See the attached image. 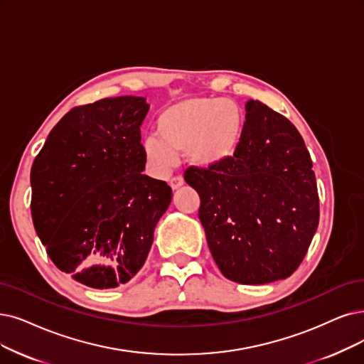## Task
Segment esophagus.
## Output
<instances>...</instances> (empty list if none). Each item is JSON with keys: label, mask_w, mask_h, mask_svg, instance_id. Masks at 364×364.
<instances>
[{"label": "esophagus", "mask_w": 364, "mask_h": 364, "mask_svg": "<svg viewBox=\"0 0 364 364\" xmlns=\"http://www.w3.org/2000/svg\"><path fill=\"white\" fill-rule=\"evenodd\" d=\"M168 183H170L173 190H178V188H181L183 185V178L182 176H173V178H170Z\"/></svg>", "instance_id": "1"}]
</instances>
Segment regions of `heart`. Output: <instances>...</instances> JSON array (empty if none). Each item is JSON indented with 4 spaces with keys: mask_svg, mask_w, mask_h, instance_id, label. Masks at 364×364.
<instances>
[{
    "mask_svg": "<svg viewBox=\"0 0 364 364\" xmlns=\"http://www.w3.org/2000/svg\"><path fill=\"white\" fill-rule=\"evenodd\" d=\"M246 118L239 105L216 97H190L161 110L156 134L143 143L149 163L158 170L170 168L176 155L200 168L220 167L237 155L245 136Z\"/></svg>",
    "mask_w": 364,
    "mask_h": 364,
    "instance_id": "b5f03b06",
    "label": "heart"
}]
</instances>
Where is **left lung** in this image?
<instances>
[{"label": "left lung", "instance_id": "1", "mask_svg": "<svg viewBox=\"0 0 364 364\" xmlns=\"http://www.w3.org/2000/svg\"><path fill=\"white\" fill-rule=\"evenodd\" d=\"M198 218L227 279L246 285L291 276L319 221L311 155L297 128L261 101L246 105L242 146L230 163L188 167Z\"/></svg>", "mask_w": 364, "mask_h": 364}]
</instances>
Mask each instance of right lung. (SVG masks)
Returning a JSON list of instances; mask_svg holds the SVG:
<instances>
[{
  "mask_svg": "<svg viewBox=\"0 0 364 364\" xmlns=\"http://www.w3.org/2000/svg\"><path fill=\"white\" fill-rule=\"evenodd\" d=\"M143 97L73 107L31 167V215L53 264L91 288L128 282L146 261L171 188L141 171Z\"/></svg>",
  "mask_w": 364,
  "mask_h": 364,
  "instance_id": "right-lung-1",
  "label": "right lung"
}]
</instances>
